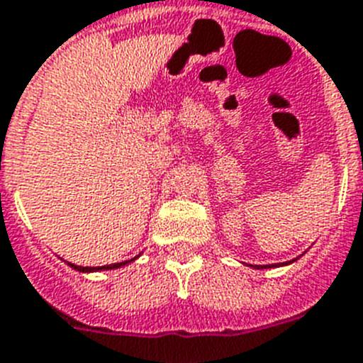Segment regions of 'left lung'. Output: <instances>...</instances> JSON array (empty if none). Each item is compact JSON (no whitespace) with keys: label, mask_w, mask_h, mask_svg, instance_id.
I'll return each mask as SVG.
<instances>
[{"label":"left lung","mask_w":363,"mask_h":363,"mask_svg":"<svg viewBox=\"0 0 363 363\" xmlns=\"http://www.w3.org/2000/svg\"><path fill=\"white\" fill-rule=\"evenodd\" d=\"M296 262V259H291V262H286V263H272V265H256L254 269H271V267H278V265H289V263ZM252 267V265H250Z\"/></svg>","instance_id":"obj_1"}]
</instances>
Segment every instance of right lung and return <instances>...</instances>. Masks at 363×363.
Returning a JSON list of instances; mask_svg holds the SVG:
<instances>
[{"instance_id":"obj_1","label":"right lung","mask_w":363,"mask_h":363,"mask_svg":"<svg viewBox=\"0 0 363 363\" xmlns=\"http://www.w3.org/2000/svg\"><path fill=\"white\" fill-rule=\"evenodd\" d=\"M140 256V254H139ZM137 257H133V259H125V262H121V263H111V265H101V267H81V265H74V263L67 262L68 265H70L72 269H76V271L79 272H98V271H111V269H121L124 267V265H128V263L135 262Z\"/></svg>"}]
</instances>
